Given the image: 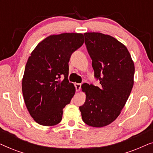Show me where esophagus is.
<instances>
[{
	"mask_svg": "<svg viewBox=\"0 0 153 153\" xmlns=\"http://www.w3.org/2000/svg\"><path fill=\"white\" fill-rule=\"evenodd\" d=\"M74 85H75V88H76V91H80L81 86V83H75Z\"/></svg>",
	"mask_w": 153,
	"mask_h": 153,
	"instance_id": "obj_1",
	"label": "esophagus"
}]
</instances>
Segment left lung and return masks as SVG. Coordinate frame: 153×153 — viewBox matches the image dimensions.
<instances>
[{
	"mask_svg": "<svg viewBox=\"0 0 153 153\" xmlns=\"http://www.w3.org/2000/svg\"><path fill=\"white\" fill-rule=\"evenodd\" d=\"M85 44L100 86L81 85L85 102L79 107L82 120L94 127L109 125L118 118L132 89L134 64L127 47L101 33H85Z\"/></svg>",
	"mask_w": 153,
	"mask_h": 153,
	"instance_id": "left-lung-1",
	"label": "left lung"
}]
</instances>
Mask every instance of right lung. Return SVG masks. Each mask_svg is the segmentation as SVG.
I'll use <instances>...</instances> for the list:
<instances>
[{"label":"right lung","instance_id":"obj_1","mask_svg":"<svg viewBox=\"0 0 153 153\" xmlns=\"http://www.w3.org/2000/svg\"><path fill=\"white\" fill-rule=\"evenodd\" d=\"M83 42L82 33L51 35L29 56L22 79V92L27 109L38 124L53 126L61 121L63 108L76 91L68 79V62Z\"/></svg>","mask_w":153,"mask_h":153}]
</instances>
